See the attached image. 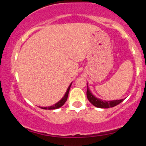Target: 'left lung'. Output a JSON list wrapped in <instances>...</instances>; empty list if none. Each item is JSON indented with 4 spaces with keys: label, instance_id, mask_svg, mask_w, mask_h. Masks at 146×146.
Segmentation results:
<instances>
[{
    "label": "left lung",
    "instance_id": "obj_1",
    "mask_svg": "<svg viewBox=\"0 0 146 146\" xmlns=\"http://www.w3.org/2000/svg\"><path fill=\"white\" fill-rule=\"evenodd\" d=\"M86 96L89 102L95 106L98 107V108H111V107H114L115 106L119 104L121 102L123 101V99L122 100H113V101H104V100H100V99L95 98L94 95H92L90 93L89 88L87 86V90H86Z\"/></svg>",
    "mask_w": 146,
    "mask_h": 146
}]
</instances>
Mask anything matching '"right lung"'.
I'll list each match as a JSON object with an SVG mask.
<instances>
[{
  "mask_svg": "<svg viewBox=\"0 0 146 146\" xmlns=\"http://www.w3.org/2000/svg\"><path fill=\"white\" fill-rule=\"evenodd\" d=\"M71 84H70V86H68L67 90H66V93H65L64 96L63 97V98L61 100H60V102H58V103H56V104L51 106H48V107H40L41 108H42V109H46V110H53V109H57V108H60V107L62 106L64 104V103L66 102V100H67V98H68V93H69V90H70V88H71Z\"/></svg>",
  "mask_w": 146,
  "mask_h": 146,
  "instance_id": "obj_1",
  "label": "right lung"
}]
</instances>
